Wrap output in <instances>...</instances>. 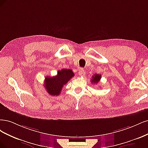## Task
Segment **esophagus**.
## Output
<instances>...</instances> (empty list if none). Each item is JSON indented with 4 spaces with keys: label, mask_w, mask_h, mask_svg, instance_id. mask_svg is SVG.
<instances>
[{
    "label": "esophagus",
    "mask_w": 148,
    "mask_h": 148,
    "mask_svg": "<svg viewBox=\"0 0 148 148\" xmlns=\"http://www.w3.org/2000/svg\"><path fill=\"white\" fill-rule=\"evenodd\" d=\"M79 75H80V76H84L85 75V71L84 70H83V69H80L79 70Z\"/></svg>",
    "instance_id": "34e87169"
}]
</instances>
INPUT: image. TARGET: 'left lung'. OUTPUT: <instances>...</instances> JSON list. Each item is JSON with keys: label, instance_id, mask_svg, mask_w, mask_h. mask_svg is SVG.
Returning a JSON list of instances; mask_svg holds the SVG:
<instances>
[{"label": "left lung", "instance_id": "left-lung-1", "mask_svg": "<svg viewBox=\"0 0 148 148\" xmlns=\"http://www.w3.org/2000/svg\"><path fill=\"white\" fill-rule=\"evenodd\" d=\"M101 74H95L94 75L92 76V79L91 80V82L93 84H98L99 81L101 79Z\"/></svg>", "mask_w": 148, "mask_h": 148}]
</instances>
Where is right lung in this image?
I'll return each mask as SVG.
<instances>
[{
  "label": "right lung",
  "mask_w": 148,
  "mask_h": 148,
  "mask_svg": "<svg viewBox=\"0 0 148 148\" xmlns=\"http://www.w3.org/2000/svg\"><path fill=\"white\" fill-rule=\"evenodd\" d=\"M74 76L72 70L62 69L53 77L47 76L45 78L44 87L47 92L51 96H58L64 85Z\"/></svg>",
  "instance_id": "obj_1"
}]
</instances>
